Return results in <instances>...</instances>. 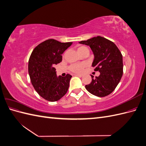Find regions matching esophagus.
<instances>
[{
  "label": "esophagus",
  "instance_id": "obj_1",
  "mask_svg": "<svg viewBox=\"0 0 146 146\" xmlns=\"http://www.w3.org/2000/svg\"><path fill=\"white\" fill-rule=\"evenodd\" d=\"M75 76H77V77H83L82 75H80V74H75Z\"/></svg>",
  "mask_w": 146,
  "mask_h": 146
}]
</instances>
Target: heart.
Returning a JSON list of instances; mask_svg holds the SVG:
<instances>
[{
	"label": "heart",
	"mask_w": 146,
	"mask_h": 146,
	"mask_svg": "<svg viewBox=\"0 0 146 146\" xmlns=\"http://www.w3.org/2000/svg\"><path fill=\"white\" fill-rule=\"evenodd\" d=\"M77 51L79 53V54H82V52L85 51H88L89 52V49L88 48L85 46H81L78 47L77 48ZM86 67V64L84 63H76L73 64L70 66L69 69L70 71H72L75 73H82L83 72L84 69H85Z\"/></svg>",
	"instance_id": "1"
}]
</instances>
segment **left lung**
Returning <instances> with one entry per match:
<instances>
[{"label": "left lung", "mask_w": 146, "mask_h": 146, "mask_svg": "<svg viewBox=\"0 0 146 146\" xmlns=\"http://www.w3.org/2000/svg\"><path fill=\"white\" fill-rule=\"evenodd\" d=\"M79 43L89 46L94 55L92 66L100 72L99 77L91 76L92 82L85 86L91 94L105 97L115 90L123 74L122 55L113 42L100 36Z\"/></svg>", "instance_id": "1"}]
</instances>
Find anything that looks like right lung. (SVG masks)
Returning a JSON list of instances; mask_svg holds the SVG:
<instances>
[{
    "instance_id": "add662e5",
    "label": "right lung",
    "mask_w": 146,
    "mask_h": 146,
    "mask_svg": "<svg viewBox=\"0 0 146 146\" xmlns=\"http://www.w3.org/2000/svg\"><path fill=\"white\" fill-rule=\"evenodd\" d=\"M72 44L49 39L38 44L31 54L28 66L31 83L46 100L57 101L68 92L72 76L68 74L65 77H57L54 66L61 62V55Z\"/></svg>"
}]
</instances>
